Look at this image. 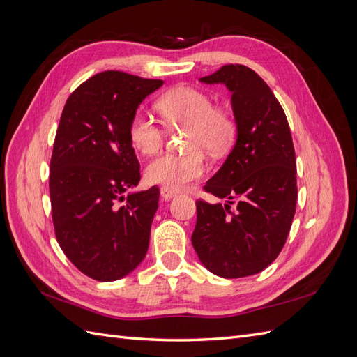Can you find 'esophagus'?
Returning a JSON list of instances; mask_svg holds the SVG:
<instances>
[{
  "instance_id": "1",
  "label": "esophagus",
  "mask_w": 357,
  "mask_h": 357,
  "mask_svg": "<svg viewBox=\"0 0 357 357\" xmlns=\"http://www.w3.org/2000/svg\"><path fill=\"white\" fill-rule=\"evenodd\" d=\"M177 195V192L176 190H172V189H169V188H160V197H162V199L164 201H169L171 198H174Z\"/></svg>"
}]
</instances>
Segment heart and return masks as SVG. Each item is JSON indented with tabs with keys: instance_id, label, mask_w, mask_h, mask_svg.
<instances>
[{
	"instance_id": "heart-1",
	"label": "heart",
	"mask_w": 357,
	"mask_h": 357,
	"mask_svg": "<svg viewBox=\"0 0 357 357\" xmlns=\"http://www.w3.org/2000/svg\"><path fill=\"white\" fill-rule=\"evenodd\" d=\"M164 121L171 126H188L186 153H162L146 168L150 183L169 189H183L207 171V162L199 149L222 155L234 142L235 123L228 112L215 109L210 96L189 86L167 92L158 102ZM165 131L146 113L138 112L129 123V139L143 155H153L164 143Z\"/></svg>"
}]
</instances>
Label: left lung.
Masks as SVG:
<instances>
[{"label": "left lung", "mask_w": 357, "mask_h": 357, "mask_svg": "<svg viewBox=\"0 0 357 357\" xmlns=\"http://www.w3.org/2000/svg\"><path fill=\"white\" fill-rule=\"evenodd\" d=\"M199 80L223 83L232 92L236 142L204 186L228 201H197L192 244L213 274L253 275L282 252L296 210V158L287 117L269 86L245 66L229 63ZM235 199L237 208L231 211Z\"/></svg>", "instance_id": "1"}]
</instances>
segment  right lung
<instances>
[{
    "label": "right lung",
    "mask_w": 357,
    "mask_h": 357,
    "mask_svg": "<svg viewBox=\"0 0 357 357\" xmlns=\"http://www.w3.org/2000/svg\"><path fill=\"white\" fill-rule=\"evenodd\" d=\"M162 84L104 71L82 83L61 114L49 177L53 226L73 265L98 282L132 273L147 253L159 189L123 197L142 178L129 123Z\"/></svg>",
    "instance_id": "obj_1"
}]
</instances>
